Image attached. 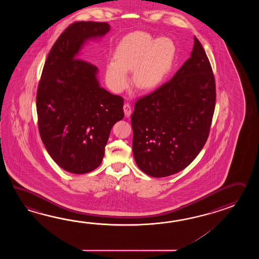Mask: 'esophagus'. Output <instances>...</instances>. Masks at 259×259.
Here are the masks:
<instances>
[{
    "mask_svg": "<svg viewBox=\"0 0 259 259\" xmlns=\"http://www.w3.org/2000/svg\"><path fill=\"white\" fill-rule=\"evenodd\" d=\"M123 109H124V113H125V116H130L131 115H132V106H131V105L130 104H125L124 105V106H123Z\"/></svg>",
    "mask_w": 259,
    "mask_h": 259,
    "instance_id": "obj_1",
    "label": "esophagus"
}]
</instances>
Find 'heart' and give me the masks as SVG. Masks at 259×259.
<instances>
[{
    "label": "heart",
    "mask_w": 259,
    "mask_h": 259,
    "mask_svg": "<svg viewBox=\"0 0 259 259\" xmlns=\"http://www.w3.org/2000/svg\"><path fill=\"white\" fill-rule=\"evenodd\" d=\"M175 55L176 47L169 38L154 39L145 32L130 34L117 45L114 62L106 66V82L111 90L120 93L130 84L127 71L134 70L138 87L154 88L169 71Z\"/></svg>",
    "instance_id": "b5f03b06"
}]
</instances>
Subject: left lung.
Returning a JSON list of instances; mask_svg holds the SVG:
<instances>
[{
    "label": "left lung",
    "instance_id": "obj_1",
    "mask_svg": "<svg viewBox=\"0 0 259 259\" xmlns=\"http://www.w3.org/2000/svg\"><path fill=\"white\" fill-rule=\"evenodd\" d=\"M215 106L214 73L194 37L191 57L170 80L135 103L132 150L139 168L154 178L184 169L207 141Z\"/></svg>",
    "mask_w": 259,
    "mask_h": 259
}]
</instances>
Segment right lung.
I'll list each match as a JSON object with an SVG mask.
<instances>
[{
	"label": "right lung",
	"mask_w": 259,
	"mask_h": 259,
	"mask_svg": "<svg viewBox=\"0 0 259 259\" xmlns=\"http://www.w3.org/2000/svg\"><path fill=\"white\" fill-rule=\"evenodd\" d=\"M109 29L106 22L72 23L50 51L38 86L41 141L55 163L74 174L99 166L111 128L124 117V99L100 87L97 66L77 58L86 39Z\"/></svg>",
	"instance_id": "obj_1"
}]
</instances>
